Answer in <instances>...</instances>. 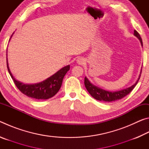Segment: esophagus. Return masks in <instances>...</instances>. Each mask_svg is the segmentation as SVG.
<instances>
[{
	"label": "esophagus",
	"mask_w": 149,
	"mask_h": 149,
	"mask_svg": "<svg viewBox=\"0 0 149 149\" xmlns=\"http://www.w3.org/2000/svg\"><path fill=\"white\" fill-rule=\"evenodd\" d=\"M85 62V59L84 58L80 57V58H78L77 59V63L78 64L81 65L83 64H84Z\"/></svg>",
	"instance_id": "esophagus-1"
}]
</instances>
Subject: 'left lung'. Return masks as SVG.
Wrapping results in <instances>:
<instances>
[{"mask_svg": "<svg viewBox=\"0 0 149 149\" xmlns=\"http://www.w3.org/2000/svg\"><path fill=\"white\" fill-rule=\"evenodd\" d=\"M134 35L136 37H137L139 40L141 46L143 47L142 39H141L140 35L139 34V33L136 31V30H134ZM141 72H142V68H141L139 76L138 79L137 80V81L135 82V84H133L132 86H131L130 87L126 88V89L118 91H106L104 89H101V88L95 86V85H93L89 81V79H88L86 77H85L84 80L85 86L86 87L88 92L89 93V94L96 100L103 102H113L115 101V100H118L122 99V98L129 94V93L134 89V87L136 86V85L137 84L139 80L140 79Z\"/></svg>", "mask_w": 149, "mask_h": 149, "instance_id": "obj_1", "label": "left lung"}]
</instances>
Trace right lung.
Here are the masks:
<instances>
[{
  "instance_id": "add662e5",
  "label": "right lung",
  "mask_w": 149,
  "mask_h": 149,
  "mask_svg": "<svg viewBox=\"0 0 149 149\" xmlns=\"http://www.w3.org/2000/svg\"><path fill=\"white\" fill-rule=\"evenodd\" d=\"M6 64L9 74L17 89L28 97H31L32 99L37 100L48 99L56 95L61 87L62 81L65 74L70 70V65H66L43 81L35 84H24L23 83L16 80L12 75L10 70L9 69L7 58Z\"/></svg>"
}]
</instances>
